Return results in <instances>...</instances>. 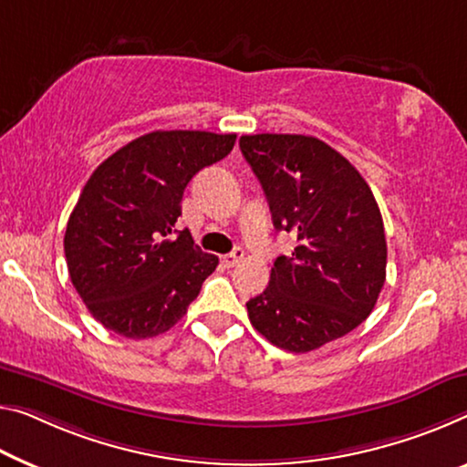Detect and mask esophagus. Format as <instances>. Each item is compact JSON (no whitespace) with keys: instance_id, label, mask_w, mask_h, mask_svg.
<instances>
[{"instance_id":"34e87169","label":"esophagus","mask_w":467,"mask_h":467,"mask_svg":"<svg viewBox=\"0 0 467 467\" xmlns=\"http://www.w3.org/2000/svg\"><path fill=\"white\" fill-rule=\"evenodd\" d=\"M242 258H244V250L235 248L234 253H229V254L223 256V265H225V267H235V265H238Z\"/></svg>"}]
</instances>
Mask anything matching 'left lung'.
Masks as SVG:
<instances>
[{"label": "left lung", "instance_id": "left-lung-1", "mask_svg": "<svg viewBox=\"0 0 467 467\" xmlns=\"http://www.w3.org/2000/svg\"><path fill=\"white\" fill-rule=\"evenodd\" d=\"M277 232L296 234L269 285L246 303L250 324L275 347L308 353L368 319L386 279L382 214L340 152L311 135H242Z\"/></svg>", "mask_w": 467, "mask_h": 467}]
</instances>
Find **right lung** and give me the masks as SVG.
<instances>
[{
    "instance_id": "obj_1",
    "label": "right lung",
    "mask_w": 467,
    "mask_h": 467,
    "mask_svg": "<svg viewBox=\"0 0 467 467\" xmlns=\"http://www.w3.org/2000/svg\"><path fill=\"white\" fill-rule=\"evenodd\" d=\"M234 143L235 133L152 131L93 171L70 213L64 254L75 290L106 329L143 340L188 313L219 258L175 229L183 190Z\"/></svg>"
}]
</instances>
